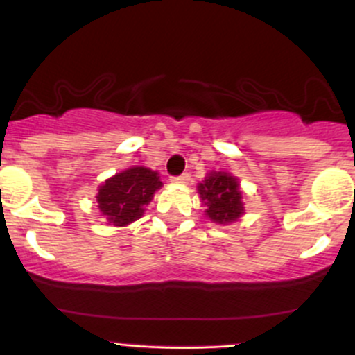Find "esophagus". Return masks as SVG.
Masks as SVG:
<instances>
[{
    "label": "esophagus",
    "instance_id": "34e87169",
    "mask_svg": "<svg viewBox=\"0 0 355 355\" xmlns=\"http://www.w3.org/2000/svg\"><path fill=\"white\" fill-rule=\"evenodd\" d=\"M189 180H190L189 173H182L178 175V177H171V182H175V184H187Z\"/></svg>",
    "mask_w": 355,
    "mask_h": 355
}]
</instances>
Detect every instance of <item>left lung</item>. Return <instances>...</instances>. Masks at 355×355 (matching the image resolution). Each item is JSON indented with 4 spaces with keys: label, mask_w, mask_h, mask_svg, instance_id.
<instances>
[{
    "label": "left lung",
    "mask_w": 355,
    "mask_h": 355,
    "mask_svg": "<svg viewBox=\"0 0 355 355\" xmlns=\"http://www.w3.org/2000/svg\"><path fill=\"white\" fill-rule=\"evenodd\" d=\"M197 189L202 197L204 206L207 207L206 212L211 221L227 225L236 221L243 214L238 180L225 171H211Z\"/></svg>",
    "instance_id": "obj_1"
}]
</instances>
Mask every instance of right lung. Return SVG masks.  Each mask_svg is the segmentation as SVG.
Masks as SVG:
<instances>
[{
    "instance_id": "obj_1",
    "label": "right lung",
    "mask_w": 355,
    "mask_h": 355,
    "mask_svg": "<svg viewBox=\"0 0 355 355\" xmlns=\"http://www.w3.org/2000/svg\"><path fill=\"white\" fill-rule=\"evenodd\" d=\"M162 187L156 171L134 166L105 180L98 189V209L114 226H125L143 216L144 206Z\"/></svg>"
}]
</instances>
